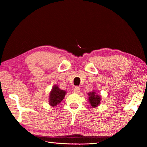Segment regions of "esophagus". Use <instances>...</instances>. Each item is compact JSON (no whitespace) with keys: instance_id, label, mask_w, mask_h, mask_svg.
Returning a JSON list of instances; mask_svg holds the SVG:
<instances>
[{"instance_id":"obj_1","label":"esophagus","mask_w":147,"mask_h":147,"mask_svg":"<svg viewBox=\"0 0 147 147\" xmlns=\"http://www.w3.org/2000/svg\"><path fill=\"white\" fill-rule=\"evenodd\" d=\"M80 91V89L78 87H75V88L73 89V92L75 93H79Z\"/></svg>"}]
</instances>
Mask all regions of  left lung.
Returning a JSON list of instances; mask_svg holds the SVG:
<instances>
[{"instance_id": "left-lung-1", "label": "left lung", "mask_w": 147, "mask_h": 147, "mask_svg": "<svg viewBox=\"0 0 147 147\" xmlns=\"http://www.w3.org/2000/svg\"><path fill=\"white\" fill-rule=\"evenodd\" d=\"M88 94L89 96L88 100L92 108H96V107L99 106L101 102V96L100 94L96 93L95 90L89 92Z\"/></svg>"}]
</instances>
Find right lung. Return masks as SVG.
Returning <instances> with one entry per match:
<instances>
[{"mask_svg": "<svg viewBox=\"0 0 147 147\" xmlns=\"http://www.w3.org/2000/svg\"><path fill=\"white\" fill-rule=\"evenodd\" d=\"M67 92L62 90L58 86L54 85L49 93V104L50 106L54 107L61 102L64 98Z\"/></svg>", "mask_w": 147, "mask_h": 147, "instance_id": "right-lung-1", "label": "right lung"}]
</instances>
